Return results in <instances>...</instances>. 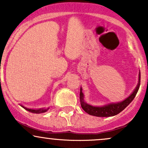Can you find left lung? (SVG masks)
I'll use <instances>...</instances> for the list:
<instances>
[{"label":"left lung","mask_w":148,"mask_h":148,"mask_svg":"<svg viewBox=\"0 0 148 148\" xmlns=\"http://www.w3.org/2000/svg\"><path fill=\"white\" fill-rule=\"evenodd\" d=\"M138 76V85L133 92L128 97L120 102L108 103V104L102 106H94L85 102L84 99V93L82 92V88H81L80 90V101H81V107L85 112H86L89 115L97 117H110L118 114L133 101V99L136 95L140 84V73H139Z\"/></svg>","instance_id":"left-lung-1"}]
</instances>
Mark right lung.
<instances>
[{"mask_svg": "<svg viewBox=\"0 0 148 148\" xmlns=\"http://www.w3.org/2000/svg\"><path fill=\"white\" fill-rule=\"evenodd\" d=\"M21 106L23 107V108H25L26 111L30 112V113H45V112L47 111V110L49 109V108H38V109H32V108H26V107L22 106Z\"/></svg>", "mask_w": 148, "mask_h": 148, "instance_id": "right-lung-1", "label": "right lung"}]
</instances>
